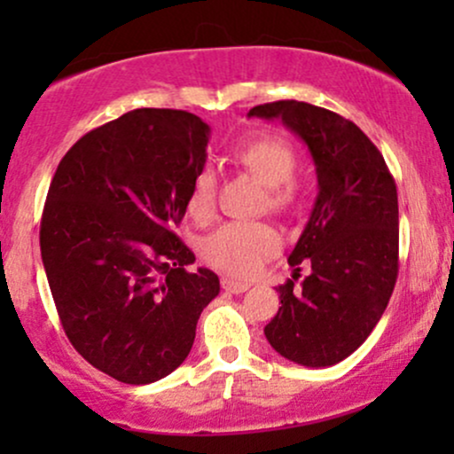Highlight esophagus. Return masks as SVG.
I'll return each instance as SVG.
<instances>
[{
	"label": "esophagus",
	"instance_id": "1",
	"mask_svg": "<svg viewBox=\"0 0 454 454\" xmlns=\"http://www.w3.org/2000/svg\"><path fill=\"white\" fill-rule=\"evenodd\" d=\"M222 288L226 290V293H232V294H243L245 290H249V284H245V281L231 279V278H223V279H222Z\"/></svg>",
	"mask_w": 454,
	"mask_h": 454
}]
</instances>
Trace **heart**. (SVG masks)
<instances>
[{
	"label": "heart",
	"mask_w": 454,
	"mask_h": 454,
	"mask_svg": "<svg viewBox=\"0 0 454 454\" xmlns=\"http://www.w3.org/2000/svg\"><path fill=\"white\" fill-rule=\"evenodd\" d=\"M239 164L258 176L267 185L270 209L286 211L296 205L301 187L294 179L296 153L286 140L262 137L243 145L234 153ZM217 176L215 170L205 166L192 181L187 196V211L196 220H209L215 211ZM279 234L262 222H231L223 223L209 234L202 243V256L211 267L232 275V278H252L270 256L279 249Z\"/></svg>",
	"instance_id": "1"
}]
</instances>
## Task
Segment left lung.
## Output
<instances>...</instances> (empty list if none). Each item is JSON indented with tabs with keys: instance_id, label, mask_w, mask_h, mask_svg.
Segmentation results:
<instances>
[{
	"instance_id": "1",
	"label": "left lung",
	"mask_w": 454,
	"mask_h": 454,
	"mask_svg": "<svg viewBox=\"0 0 454 454\" xmlns=\"http://www.w3.org/2000/svg\"><path fill=\"white\" fill-rule=\"evenodd\" d=\"M247 117L281 119L309 149L317 196L278 286L279 311L264 326L275 352L303 367H331L367 340L399 270L397 185L376 145L341 114L307 102L260 104ZM307 259L312 273L294 284Z\"/></svg>"
}]
</instances>
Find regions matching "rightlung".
<instances>
[{
    "mask_svg": "<svg viewBox=\"0 0 454 454\" xmlns=\"http://www.w3.org/2000/svg\"><path fill=\"white\" fill-rule=\"evenodd\" d=\"M211 128L196 114L137 108L72 145L51 181L40 252L67 340L93 367L151 384L185 361L220 294L173 232L205 168Z\"/></svg>",
    "mask_w": 454,
    "mask_h": 454,
    "instance_id": "1",
    "label": "right lung"
}]
</instances>
